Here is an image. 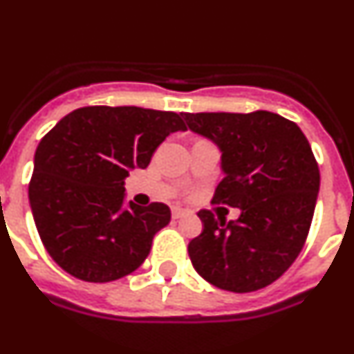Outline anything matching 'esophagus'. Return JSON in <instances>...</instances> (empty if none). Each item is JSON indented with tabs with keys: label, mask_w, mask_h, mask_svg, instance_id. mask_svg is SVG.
<instances>
[{
	"label": "esophagus",
	"mask_w": 354,
	"mask_h": 354,
	"mask_svg": "<svg viewBox=\"0 0 354 354\" xmlns=\"http://www.w3.org/2000/svg\"><path fill=\"white\" fill-rule=\"evenodd\" d=\"M185 214H187V211L181 209V207H173V218H174V220H178V218H183Z\"/></svg>",
	"instance_id": "obj_1"
}]
</instances>
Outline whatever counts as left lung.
I'll use <instances>...</instances> for the list:
<instances>
[{
  "mask_svg": "<svg viewBox=\"0 0 354 354\" xmlns=\"http://www.w3.org/2000/svg\"><path fill=\"white\" fill-rule=\"evenodd\" d=\"M185 120L222 150L225 178L211 203L241 209L236 222L197 213L204 229L188 243L194 269L229 292L266 288L295 262L311 229L319 190L311 145L295 122L266 110Z\"/></svg>",
  "mask_w": 354,
  "mask_h": 354,
  "instance_id": "8db88e82",
  "label": "left lung"
}]
</instances>
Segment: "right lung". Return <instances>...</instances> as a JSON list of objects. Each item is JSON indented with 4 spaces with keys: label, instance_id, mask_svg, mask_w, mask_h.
Instances as JSON below:
<instances>
[{
    "label": "right lung",
    "instance_id": "obj_1",
    "mask_svg": "<svg viewBox=\"0 0 354 354\" xmlns=\"http://www.w3.org/2000/svg\"><path fill=\"white\" fill-rule=\"evenodd\" d=\"M187 131L174 111L85 106L39 141L29 204L39 239L61 269L108 283L134 272L153 236L171 220L164 203L124 204V178L150 164L171 132Z\"/></svg>",
    "mask_w": 354,
    "mask_h": 354
}]
</instances>
